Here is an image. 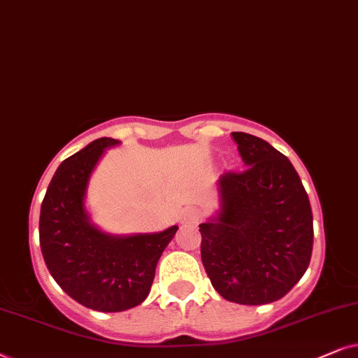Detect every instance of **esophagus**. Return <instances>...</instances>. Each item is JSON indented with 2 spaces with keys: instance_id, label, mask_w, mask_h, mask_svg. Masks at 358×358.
<instances>
[{
  "instance_id": "34e87169",
  "label": "esophagus",
  "mask_w": 358,
  "mask_h": 358,
  "mask_svg": "<svg viewBox=\"0 0 358 358\" xmlns=\"http://www.w3.org/2000/svg\"><path fill=\"white\" fill-rule=\"evenodd\" d=\"M199 219H201V214H199L196 209H185V211L180 214V221H182V224H194L198 222Z\"/></svg>"
}]
</instances>
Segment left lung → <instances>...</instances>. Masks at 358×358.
I'll list each match as a JSON object with an SVG mask.
<instances>
[{
    "instance_id": "1",
    "label": "left lung",
    "mask_w": 358,
    "mask_h": 358,
    "mask_svg": "<svg viewBox=\"0 0 358 358\" xmlns=\"http://www.w3.org/2000/svg\"><path fill=\"white\" fill-rule=\"evenodd\" d=\"M232 137L247 169L219 176L221 211L199 224L201 260L224 299L259 306L283 298L306 271L313 211L282 152L245 132Z\"/></svg>"
}]
</instances>
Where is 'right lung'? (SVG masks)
Masks as SVG:
<instances>
[{
	"instance_id": "obj_1",
	"label": "right lung",
	"mask_w": 358,
	"mask_h": 358,
	"mask_svg": "<svg viewBox=\"0 0 358 358\" xmlns=\"http://www.w3.org/2000/svg\"><path fill=\"white\" fill-rule=\"evenodd\" d=\"M116 144L101 137L62 162L39 217L41 250L50 275L70 298L101 313L126 311L144 301L157 262L178 229L114 237L88 221L83 208L88 178L104 149Z\"/></svg>"
}]
</instances>
